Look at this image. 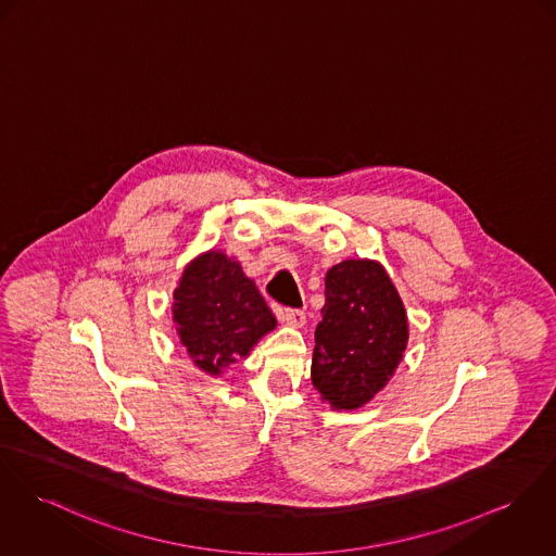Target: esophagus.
<instances>
[{"label":"esophagus","instance_id":"1","mask_svg":"<svg viewBox=\"0 0 556 556\" xmlns=\"http://www.w3.org/2000/svg\"><path fill=\"white\" fill-rule=\"evenodd\" d=\"M279 321H283L286 326H292V328H302L306 317H304V313L299 311V308H283L279 313Z\"/></svg>","mask_w":556,"mask_h":556}]
</instances>
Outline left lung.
<instances>
[{
  "label": "left lung",
  "mask_w": 556,
  "mask_h": 556,
  "mask_svg": "<svg viewBox=\"0 0 556 556\" xmlns=\"http://www.w3.org/2000/svg\"><path fill=\"white\" fill-rule=\"evenodd\" d=\"M408 344V315L383 264L342 260L326 275L311 381L334 410L366 406L391 381Z\"/></svg>",
  "instance_id": "obj_1"
}]
</instances>
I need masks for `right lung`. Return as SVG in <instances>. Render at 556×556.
I'll use <instances>...</instances> for the list:
<instances>
[{
    "label": "right lung",
    "instance_id": "obj_1",
    "mask_svg": "<svg viewBox=\"0 0 556 556\" xmlns=\"http://www.w3.org/2000/svg\"><path fill=\"white\" fill-rule=\"evenodd\" d=\"M173 321L188 357L219 377L245 359L277 319L237 257L219 250L192 257L173 290Z\"/></svg>",
    "mask_w": 556,
    "mask_h": 556
}]
</instances>
